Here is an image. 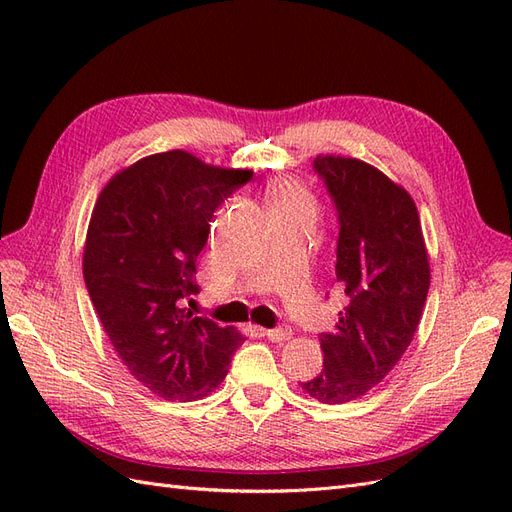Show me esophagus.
Instances as JSON below:
<instances>
[{
  "label": "esophagus",
  "instance_id": "esophagus-1",
  "mask_svg": "<svg viewBox=\"0 0 512 512\" xmlns=\"http://www.w3.org/2000/svg\"><path fill=\"white\" fill-rule=\"evenodd\" d=\"M262 335H267V337L271 339V342H286V339H290L292 331H290V327H286V324H282V327L262 331Z\"/></svg>",
  "mask_w": 512,
  "mask_h": 512
}]
</instances>
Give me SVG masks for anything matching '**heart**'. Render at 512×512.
I'll use <instances>...</instances> for the list:
<instances>
[{
    "label": "heart",
    "instance_id": "heart-1",
    "mask_svg": "<svg viewBox=\"0 0 512 512\" xmlns=\"http://www.w3.org/2000/svg\"><path fill=\"white\" fill-rule=\"evenodd\" d=\"M269 207L271 211H280V209H290V207H307V196L297 188V185L290 181H280L271 185L269 190Z\"/></svg>",
    "mask_w": 512,
    "mask_h": 512
}]
</instances>
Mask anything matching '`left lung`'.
Segmentation results:
<instances>
[{"mask_svg":"<svg viewBox=\"0 0 512 512\" xmlns=\"http://www.w3.org/2000/svg\"><path fill=\"white\" fill-rule=\"evenodd\" d=\"M337 213L335 280L346 294L333 333L320 335L322 371L301 382L322 404L365 395L412 342L429 292V262L410 194L354 158L318 156Z\"/></svg>","mask_w":512,"mask_h":512,"instance_id":"left-lung-1","label":"left lung"}]
</instances>
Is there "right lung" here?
Returning <instances> with one entry per match:
<instances>
[{
	"instance_id": "1",
	"label": "right lung",
	"mask_w": 512,
	"mask_h": 512,
	"mask_svg": "<svg viewBox=\"0 0 512 512\" xmlns=\"http://www.w3.org/2000/svg\"><path fill=\"white\" fill-rule=\"evenodd\" d=\"M252 177L181 149L156 153L108 181L91 213L83 256L91 303L123 365L164 399L209 395L243 344L183 301L200 290L196 258L213 213Z\"/></svg>"
}]
</instances>
